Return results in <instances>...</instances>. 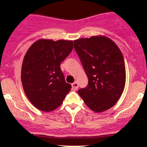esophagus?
Here are the masks:
<instances>
[{"instance_id": "1", "label": "esophagus", "mask_w": 147, "mask_h": 147, "mask_svg": "<svg viewBox=\"0 0 147 147\" xmlns=\"http://www.w3.org/2000/svg\"><path fill=\"white\" fill-rule=\"evenodd\" d=\"M79 87V84H77V82H74L72 84V90H77Z\"/></svg>"}]
</instances>
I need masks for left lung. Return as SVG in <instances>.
Wrapping results in <instances>:
<instances>
[{"label":"left lung","instance_id":"1","mask_svg":"<svg viewBox=\"0 0 147 147\" xmlns=\"http://www.w3.org/2000/svg\"><path fill=\"white\" fill-rule=\"evenodd\" d=\"M88 84L78 90L88 107L96 113L111 109L120 98L126 83L124 57L117 45L105 36L74 41Z\"/></svg>","mask_w":147,"mask_h":147}]
</instances>
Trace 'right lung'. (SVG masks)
<instances>
[{
  "label": "right lung",
  "mask_w": 147,
  "mask_h": 147,
  "mask_svg": "<svg viewBox=\"0 0 147 147\" xmlns=\"http://www.w3.org/2000/svg\"><path fill=\"white\" fill-rule=\"evenodd\" d=\"M73 49V41L41 39L35 41L25 54L21 68V82L32 105L44 112L60 106L70 92L60 64Z\"/></svg>",
  "instance_id": "add662e5"
}]
</instances>
